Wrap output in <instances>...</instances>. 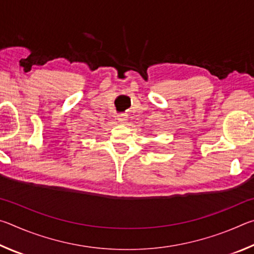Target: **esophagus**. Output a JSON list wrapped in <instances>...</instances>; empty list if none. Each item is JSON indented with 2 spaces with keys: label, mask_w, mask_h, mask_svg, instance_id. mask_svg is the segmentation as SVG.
Returning a JSON list of instances; mask_svg holds the SVG:
<instances>
[{
  "label": "esophagus",
  "mask_w": 254,
  "mask_h": 254,
  "mask_svg": "<svg viewBox=\"0 0 254 254\" xmlns=\"http://www.w3.org/2000/svg\"><path fill=\"white\" fill-rule=\"evenodd\" d=\"M118 120H119V122H121V123H126V122L127 121V115L126 113H121V114H119V115H118Z\"/></svg>",
  "instance_id": "esophagus-1"
}]
</instances>
